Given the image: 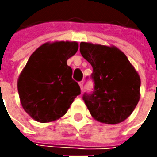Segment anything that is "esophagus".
Returning <instances> with one entry per match:
<instances>
[{
	"instance_id": "esophagus-1",
	"label": "esophagus",
	"mask_w": 157,
	"mask_h": 157,
	"mask_svg": "<svg viewBox=\"0 0 157 157\" xmlns=\"http://www.w3.org/2000/svg\"><path fill=\"white\" fill-rule=\"evenodd\" d=\"M78 85H79V87H80V89L83 90V87H84V82L80 81L79 83H78Z\"/></svg>"
}]
</instances>
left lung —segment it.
<instances>
[{
	"instance_id": "8db88e82",
	"label": "left lung",
	"mask_w": 157,
	"mask_h": 157,
	"mask_svg": "<svg viewBox=\"0 0 157 157\" xmlns=\"http://www.w3.org/2000/svg\"><path fill=\"white\" fill-rule=\"evenodd\" d=\"M80 53L94 69V93L83 96L91 115L101 123L124 121L140 100L138 72L115 46L81 42Z\"/></svg>"
}]
</instances>
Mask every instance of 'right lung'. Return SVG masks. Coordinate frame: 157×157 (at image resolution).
I'll return each instance as SVG.
<instances>
[{
	"instance_id": "obj_1",
	"label": "right lung",
	"mask_w": 157,
	"mask_h": 157,
	"mask_svg": "<svg viewBox=\"0 0 157 157\" xmlns=\"http://www.w3.org/2000/svg\"><path fill=\"white\" fill-rule=\"evenodd\" d=\"M78 49L74 41L48 42L29 58L18 78L17 89L22 108L35 121L46 123L63 117L80 94L67 65Z\"/></svg>"
}]
</instances>
